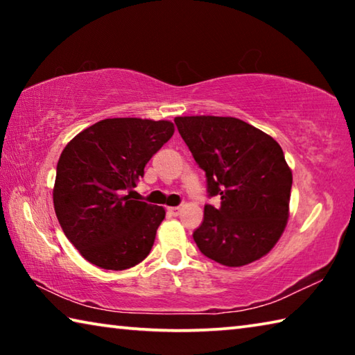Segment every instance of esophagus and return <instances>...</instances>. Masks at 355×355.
Listing matches in <instances>:
<instances>
[{"instance_id": "esophagus-1", "label": "esophagus", "mask_w": 355, "mask_h": 355, "mask_svg": "<svg viewBox=\"0 0 355 355\" xmlns=\"http://www.w3.org/2000/svg\"><path fill=\"white\" fill-rule=\"evenodd\" d=\"M180 211H182V208H180V207H169V208H167V213L172 214V216H178Z\"/></svg>"}]
</instances>
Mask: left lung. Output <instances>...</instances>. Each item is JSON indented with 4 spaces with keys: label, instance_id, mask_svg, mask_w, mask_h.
<instances>
[{
    "label": "left lung",
    "instance_id": "left-lung-1",
    "mask_svg": "<svg viewBox=\"0 0 355 355\" xmlns=\"http://www.w3.org/2000/svg\"><path fill=\"white\" fill-rule=\"evenodd\" d=\"M186 146L207 173L209 196L194 241L228 268L260 260L284 235L293 173L279 142L236 117H175Z\"/></svg>",
    "mask_w": 355,
    "mask_h": 355
}]
</instances>
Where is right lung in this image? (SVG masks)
I'll use <instances>...</instances> for the list:
<instances>
[{"label": "right lung", "mask_w": 355, "mask_h": 355, "mask_svg": "<svg viewBox=\"0 0 355 355\" xmlns=\"http://www.w3.org/2000/svg\"><path fill=\"white\" fill-rule=\"evenodd\" d=\"M173 131L171 120L105 119L62 150L53 203L65 236L89 263L123 271L150 254L166 209L135 200L133 188Z\"/></svg>", "instance_id": "add662e5"}]
</instances>
